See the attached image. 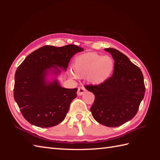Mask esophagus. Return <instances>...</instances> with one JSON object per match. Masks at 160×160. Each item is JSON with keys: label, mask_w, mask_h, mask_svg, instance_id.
Segmentation results:
<instances>
[{"label": "esophagus", "mask_w": 160, "mask_h": 160, "mask_svg": "<svg viewBox=\"0 0 160 160\" xmlns=\"http://www.w3.org/2000/svg\"><path fill=\"white\" fill-rule=\"evenodd\" d=\"M86 91V89L84 88V87H79L78 88V91H77V95H82Z\"/></svg>", "instance_id": "esophagus-1"}]
</instances>
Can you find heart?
<instances>
[{"label": "heart", "instance_id": "1", "mask_svg": "<svg viewBox=\"0 0 160 160\" xmlns=\"http://www.w3.org/2000/svg\"><path fill=\"white\" fill-rule=\"evenodd\" d=\"M114 66V60L109 56L87 52L75 58L72 65V71L75 76L86 77L90 83L99 85L109 78Z\"/></svg>", "mask_w": 160, "mask_h": 160}]
</instances>
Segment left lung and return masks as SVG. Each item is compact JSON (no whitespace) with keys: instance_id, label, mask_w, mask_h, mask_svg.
I'll return each instance as SVG.
<instances>
[{"instance_id":"left-lung-1","label":"left lung","mask_w":160,"mask_h":160,"mask_svg":"<svg viewBox=\"0 0 160 160\" xmlns=\"http://www.w3.org/2000/svg\"><path fill=\"white\" fill-rule=\"evenodd\" d=\"M115 61L113 75L104 83L87 85L95 95L90 109L93 118L107 127H118L134 118L143 99V76L138 66L128 57L113 48L105 49Z\"/></svg>"}]
</instances>
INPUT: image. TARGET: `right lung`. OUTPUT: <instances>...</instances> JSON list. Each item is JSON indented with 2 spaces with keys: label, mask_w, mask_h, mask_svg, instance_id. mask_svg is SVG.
<instances>
[{
  "label": "right lung",
  "mask_w": 160,
  "mask_h": 160,
  "mask_svg": "<svg viewBox=\"0 0 160 160\" xmlns=\"http://www.w3.org/2000/svg\"><path fill=\"white\" fill-rule=\"evenodd\" d=\"M83 49L75 45L61 47L45 45L26 57L18 67L14 75V98L23 117L32 125L51 128L62 122L71 101L77 97V89L61 87L55 79L45 81L51 69L60 72L66 70L71 57Z\"/></svg>",
  "instance_id": "right-lung-1"
}]
</instances>
